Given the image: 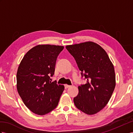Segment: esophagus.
Returning <instances> with one entry per match:
<instances>
[{
	"label": "esophagus",
	"instance_id": "34e87169",
	"mask_svg": "<svg viewBox=\"0 0 133 133\" xmlns=\"http://www.w3.org/2000/svg\"><path fill=\"white\" fill-rule=\"evenodd\" d=\"M71 87V86L69 85H67V84L64 85V88H65V89H67V88H69V87Z\"/></svg>",
	"mask_w": 133,
	"mask_h": 133
}]
</instances>
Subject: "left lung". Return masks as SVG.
Wrapping results in <instances>:
<instances>
[{
	"label": "left lung",
	"mask_w": 133,
	"mask_h": 133,
	"mask_svg": "<svg viewBox=\"0 0 133 133\" xmlns=\"http://www.w3.org/2000/svg\"><path fill=\"white\" fill-rule=\"evenodd\" d=\"M75 59L81 76L87 84L78 87L79 94L74 98L75 106L88 115H94L108 103L116 85L114 67L106 52L92 42L67 45Z\"/></svg>",
	"instance_id": "left-lung-1"
}]
</instances>
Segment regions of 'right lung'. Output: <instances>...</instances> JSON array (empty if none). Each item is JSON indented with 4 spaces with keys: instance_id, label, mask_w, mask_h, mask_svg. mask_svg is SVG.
Instances as JSON below:
<instances>
[{
    "instance_id": "obj_1",
    "label": "right lung",
    "mask_w": 133,
    "mask_h": 133,
    "mask_svg": "<svg viewBox=\"0 0 133 133\" xmlns=\"http://www.w3.org/2000/svg\"><path fill=\"white\" fill-rule=\"evenodd\" d=\"M64 46L38 45L23 57L17 72V89L26 106L33 113L44 115L57 106L64 85L52 82L57 58Z\"/></svg>"
}]
</instances>
